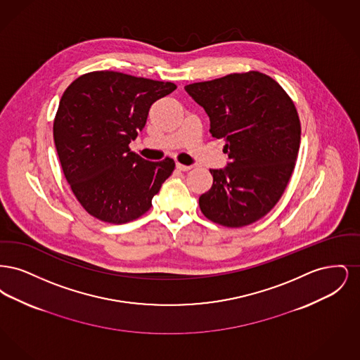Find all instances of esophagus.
I'll return each instance as SVG.
<instances>
[{"label":"esophagus","instance_id":"obj_1","mask_svg":"<svg viewBox=\"0 0 360 360\" xmlns=\"http://www.w3.org/2000/svg\"><path fill=\"white\" fill-rule=\"evenodd\" d=\"M176 169L179 172H188L191 169V166H186V165H182V163H176Z\"/></svg>","mask_w":360,"mask_h":360}]
</instances>
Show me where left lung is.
<instances>
[{
    "instance_id": "8db88e82",
    "label": "left lung",
    "mask_w": 360,
    "mask_h": 360,
    "mask_svg": "<svg viewBox=\"0 0 360 360\" xmlns=\"http://www.w3.org/2000/svg\"><path fill=\"white\" fill-rule=\"evenodd\" d=\"M205 109L210 134L225 141L231 162L210 170L213 185L200 197L207 220L240 228L264 217L290 181L301 141V122L289 94L271 77L233 72L185 86Z\"/></svg>"
}]
</instances>
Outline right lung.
Here are the masks:
<instances>
[{
    "instance_id": "obj_1",
    "label": "right lung",
    "mask_w": 360,
    "mask_h": 360,
    "mask_svg": "<svg viewBox=\"0 0 360 360\" xmlns=\"http://www.w3.org/2000/svg\"><path fill=\"white\" fill-rule=\"evenodd\" d=\"M175 89L172 82L105 70L86 72L65 90L53 141L70 188L90 216L125 224L150 210L175 163L146 160L129 143L144 128L151 105Z\"/></svg>"
}]
</instances>
